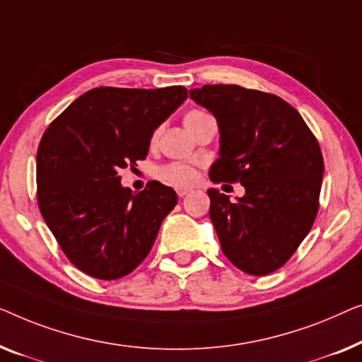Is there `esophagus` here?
Instances as JSON below:
<instances>
[{
    "instance_id": "34e87169",
    "label": "esophagus",
    "mask_w": 362,
    "mask_h": 362,
    "mask_svg": "<svg viewBox=\"0 0 362 362\" xmlns=\"http://www.w3.org/2000/svg\"><path fill=\"white\" fill-rule=\"evenodd\" d=\"M188 192H190V188H177V195H179L180 198L185 197Z\"/></svg>"
}]
</instances>
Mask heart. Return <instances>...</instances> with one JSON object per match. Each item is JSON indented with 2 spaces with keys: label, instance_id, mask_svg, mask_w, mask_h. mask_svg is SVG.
Wrapping results in <instances>:
<instances>
[{
  "label": "heart",
  "instance_id": "b5f03b06",
  "mask_svg": "<svg viewBox=\"0 0 362 362\" xmlns=\"http://www.w3.org/2000/svg\"><path fill=\"white\" fill-rule=\"evenodd\" d=\"M202 115H205L203 111H190L185 116V126H188L192 121H195L197 118H200ZM156 177L160 182L167 183V185L177 187V188H185V187H192L195 185L198 180V172L193 169V167L187 165V164H180V162H174V164H167L162 165L157 169Z\"/></svg>",
  "mask_w": 362,
  "mask_h": 362
}]
</instances>
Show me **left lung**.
Listing matches in <instances>:
<instances>
[{
    "instance_id": "8db88e82",
    "label": "left lung",
    "mask_w": 362,
    "mask_h": 362,
    "mask_svg": "<svg viewBox=\"0 0 362 362\" xmlns=\"http://www.w3.org/2000/svg\"><path fill=\"white\" fill-rule=\"evenodd\" d=\"M190 98L215 116L220 157L210 180L239 182L231 202L208 190L221 251L251 276H267L292 257L318 213L323 156L317 137L292 105L239 85H205Z\"/></svg>"
}]
</instances>
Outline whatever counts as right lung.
<instances>
[{
    "mask_svg": "<svg viewBox=\"0 0 362 362\" xmlns=\"http://www.w3.org/2000/svg\"><path fill=\"white\" fill-rule=\"evenodd\" d=\"M183 86L86 91L55 118L37 149V203L69 261L101 281L128 276L149 254L174 188L139 193L118 172L146 159L154 132L187 100Z\"/></svg>",
    "mask_w": 362,
    "mask_h": 362,
    "instance_id": "1",
    "label": "right lung"
}]
</instances>
